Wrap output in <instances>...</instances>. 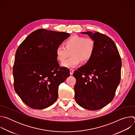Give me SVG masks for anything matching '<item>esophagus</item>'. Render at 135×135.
<instances>
[{
  "instance_id": "1",
  "label": "esophagus",
  "mask_w": 135,
  "mask_h": 135,
  "mask_svg": "<svg viewBox=\"0 0 135 135\" xmlns=\"http://www.w3.org/2000/svg\"><path fill=\"white\" fill-rule=\"evenodd\" d=\"M73 73H74V70L72 69H70V75H72L73 74Z\"/></svg>"
}]
</instances>
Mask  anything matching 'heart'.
I'll use <instances>...</instances> for the list:
<instances>
[{
    "label": "heart",
    "mask_w": 135,
    "mask_h": 135,
    "mask_svg": "<svg viewBox=\"0 0 135 135\" xmlns=\"http://www.w3.org/2000/svg\"><path fill=\"white\" fill-rule=\"evenodd\" d=\"M64 46L57 47L56 51V59L60 62L63 61L71 52V57L63 62L61 65L68 68H73L78 66L82 61H89L93 56L95 51V43L91 38L74 35L67 39Z\"/></svg>",
    "instance_id": "heart-1"
}]
</instances>
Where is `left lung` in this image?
Masks as SVG:
<instances>
[{
    "label": "left lung",
    "mask_w": 135,
    "mask_h": 135,
    "mask_svg": "<svg viewBox=\"0 0 135 135\" xmlns=\"http://www.w3.org/2000/svg\"><path fill=\"white\" fill-rule=\"evenodd\" d=\"M94 41L92 59L73 74L76 102L91 110L101 109L113 99L120 82L122 62L115 43L107 36L97 32H82Z\"/></svg>",
    "instance_id": "obj_1"
}]
</instances>
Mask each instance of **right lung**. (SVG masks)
<instances>
[{
    "label": "right lung",
    "mask_w": 135,
    "mask_h": 135,
    "mask_svg": "<svg viewBox=\"0 0 135 135\" xmlns=\"http://www.w3.org/2000/svg\"><path fill=\"white\" fill-rule=\"evenodd\" d=\"M69 36L65 32L40 29L17 48L13 68L14 88L30 108L44 109L56 101L59 86L69 76L70 71L59 66L55 51Z\"/></svg>",
    "instance_id": "1"
}]
</instances>
